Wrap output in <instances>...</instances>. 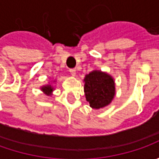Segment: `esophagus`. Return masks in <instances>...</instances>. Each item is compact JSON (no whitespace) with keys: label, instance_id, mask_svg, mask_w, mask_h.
<instances>
[{"label":"esophagus","instance_id":"esophagus-1","mask_svg":"<svg viewBox=\"0 0 159 159\" xmlns=\"http://www.w3.org/2000/svg\"><path fill=\"white\" fill-rule=\"evenodd\" d=\"M69 71H70V74H71L72 76H75V75H76V70H75V69H70Z\"/></svg>","mask_w":159,"mask_h":159}]
</instances>
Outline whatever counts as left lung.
<instances>
[{"mask_svg": "<svg viewBox=\"0 0 159 159\" xmlns=\"http://www.w3.org/2000/svg\"><path fill=\"white\" fill-rule=\"evenodd\" d=\"M84 92L89 105L100 109L108 105L115 95V85L111 77L100 70L86 75Z\"/></svg>", "mask_w": 159, "mask_h": 159, "instance_id": "left-lung-1", "label": "left lung"}]
</instances>
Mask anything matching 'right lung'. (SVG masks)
<instances>
[{
    "instance_id": "right-lung-1",
    "label": "right lung",
    "mask_w": 159,
    "mask_h": 159,
    "mask_svg": "<svg viewBox=\"0 0 159 159\" xmlns=\"http://www.w3.org/2000/svg\"><path fill=\"white\" fill-rule=\"evenodd\" d=\"M41 90H42L44 93H46L48 95H49L51 94V92L53 91V88L50 85H48V86H44V87L41 89Z\"/></svg>"
}]
</instances>
